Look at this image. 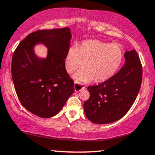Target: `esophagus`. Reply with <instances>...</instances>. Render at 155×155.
I'll use <instances>...</instances> for the list:
<instances>
[{"label": "esophagus", "mask_w": 155, "mask_h": 155, "mask_svg": "<svg viewBox=\"0 0 155 155\" xmlns=\"http://www.w3.org/2000/svg\"><path fill=\"white\" fill-rule=\"evenodd\" d=\"M84 87L83 85H81V84H80L79 83H76L75 82V84H74V90H75V91L78 92V91H80L81 90H82L83 89H84Z\"/></svg>", "instance_id": "34e87169"}]
</instances>
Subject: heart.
I'll use <instances>...</instances> for the list:
<instances>
[{"label":"heart","mask_w":155,"mask_h":155,"mask_svg":"<svg viewBox=\"0 0 155 155\" xmlns=\"http://www.w3.org/2000/svg\"><path fill=\"white\" fill-rule=\"evenodd\" d=\"M124 52L120 45L99 40L84 41L79 46L74 45L66 55V69L69 74L86 63L87 67L74 74L79 82L105 81L112 77L122 63Z\"/></svg>","instance_id":"b5f03b06"}]
</instances>
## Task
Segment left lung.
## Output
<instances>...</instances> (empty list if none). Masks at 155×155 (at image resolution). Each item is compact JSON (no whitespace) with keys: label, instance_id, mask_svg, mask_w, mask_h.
Wrapping results in <instances>:
<instances>
[{"label":"left lung","instance_id":"8db88e82","mask_svg":"<svg viewBox=\"0 0 155 155\" xmlns=\"http://www.w3.org/2000/svg\"><path fill=\"white\" fill-rule=\"evenodd\" d=\"M124 58V65L112 77L88 87L90 97L84 104V112L94 124H109L120 119L137 97L142 79L140 57L133 49L125 52Z\"/></svg>","mask_w":155,"mask_h":155}]
</instances>
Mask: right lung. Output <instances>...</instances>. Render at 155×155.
Segmentation results:
<instances>
[{
	"label": "right lung",
	"instance_id": "right-lung-1",
	"mask_svg": "<svg viewBox=\"0 0 155 155\" xmlns=\"http://www.w3.org/2000/svg\"><path fill=\"white\" fill-rule=\"evenodd\" d=\"M68 27L31 33L19 44L12 57L11 74L19 101L27 110L42 118L59 112L74 91L65 68L71 38ZM38 43L48 48L46 58L34 52Z\"/></svg>",
	"mask_w": 155,
	"mask_h": 155
}]
</instances>
